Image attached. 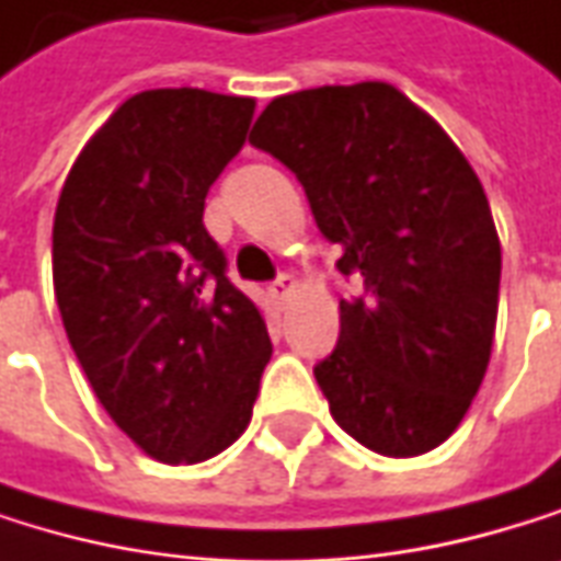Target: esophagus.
Segmentation results:
<instances>
[{"instance_id": "obj_1", "label": "esophagus", "mask_w": 561, "mask_h": 561, "mask_svg": "<svg viewBox=\"0 0 561 561\" xmlns=\"http://www.w3.org/2000/svg\"><path fill=\"white\" fill-rule=\"evenodd\" d=\"M268 293H272V299H275L278 306H283V302H289V299H293V293H296V278L283 272V275H278L275 283L268 286Z\"/></svg>"}]
</instances>
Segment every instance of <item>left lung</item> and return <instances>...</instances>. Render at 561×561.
<instances>
[{
    "label": "left lung",
    "mask_w": 561,
    "mask_h": 561,
    "mask_svg": "<svg viewBox=\"0 0 561 561\" xmlns=\"http://www.w3.org/2000/svg\"><path fill=\"white\" fill-rule=\"evenodd\" d=\"M249 142L296 172L342 245L339 272L363 278L316 366L332 419L392 459L443 446L482 386L499 312L502 245L469 159L389 82L278 95Z\"/></svg>",
    "instance_id": "1"
}]
</instances>
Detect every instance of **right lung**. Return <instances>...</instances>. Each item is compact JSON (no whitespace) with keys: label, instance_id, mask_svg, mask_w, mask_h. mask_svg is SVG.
Returning <instances> with one entry per match:
<instances>
[{"label":"right lung","instance_id":"right-lung-1","mask_svg":"<svg viewBox=\"0 0 561 561\" xmlns=\"http://www.w3.org/2000/svg\"><path fill=\"white\" fill-rule=\"evenodd\" d=\"M252 108L206 89L139 92L79 152L56 206L53 283L72 352L112 422L169 466L236 443L272 355L203 226Z\"/></svg>","mask_w":561,"mask_h":561}]
</instances>
